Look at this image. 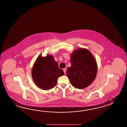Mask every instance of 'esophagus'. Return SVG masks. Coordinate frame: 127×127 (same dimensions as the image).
Listing matches in <instances>:
<instances>
[{
  "label": "esophagus",
  "mask_w": 127,
  "mask_h": 127,
  "mask_svg": "<svg viewBox=\"0 0 127 127\" xmlns=\"http://www.w3.org/2000/svg\"><path fill=\"white\" fill-rule=\"evenodd\" d=\"M63 71H64V73H66V69H65V68H64V69H63Z\"/></svg>",
  "instance_id": "esophagus-1"
}]
</instances>
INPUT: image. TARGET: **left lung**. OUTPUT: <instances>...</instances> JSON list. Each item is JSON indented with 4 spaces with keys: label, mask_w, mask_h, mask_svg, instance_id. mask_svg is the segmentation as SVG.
<instances>
[{
    "label": "left lung",
    "mask_w": 127,
    "mask_h": 127,
    "mask_svg": "<svg viewBox=\"0 0 127 127\" xmlns=\"http://www.w3.org/2000/svg\"><path fill=\"white\" fill-rule=\"evenodd\" d=\"M71 66L66 75L74 88L83 89L88 87L96 77L97 64L90 51L80 48L73 51L70 57Z\"/></svg>",
    "instance_id": "1"
}]
</instances>
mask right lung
Listing matches in <instances>:
<instances>
[{"mask_svg": "<svg viewBox=\"0 0 127 127\" xmlns=\"http://www.w3.org/2000/svg\"><path fill=\"white\" fill-rule=\"evenodd\" d=\"M64 75L62 69L51 55L46 57L39 56L34 64L32 76L37 86L43 90H48L54 88L60 76Z\"/></svg>", "mask_w": 127, "mask_h": 127, "instance_id": "add662e5", "label": "right lung"}]
</instances>
